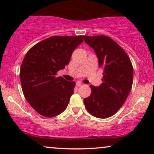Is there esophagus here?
Returning a JSON list of instances; mask_svg holds the SVG:
<instances>
[{
  "mask_svg": "<svg viewBox=\"0 0 154 154\" xmlns=\"http://www.w3.org/2000/svg\"><path fill=\"white\" fill-rule=\"evenodd\" d=\"M75 84H76V85L79 86H79H81L82 85V83H81V81H77L76 83H75Z\"/></svg>",
  "mask_w": 154,
  "mask_h": 154,
  "instance_id": "obj_1",
  "label": "esophagus"
}]
</instances>
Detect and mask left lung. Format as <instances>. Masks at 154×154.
Masks as SVG:
<instances>
[{
  "label": "left lung",
  "mask_w": 154,
  "mask_h": 154,
  "mask_svg": "<svg viewBox=\"0 0 154 154\" xmlns=\"http://www.w3.org/2000/svg\"><path fill=\"white\" fill-rule=\"evenodd\" d=\"M84 41L93 48L103 70L102 83L91 85L92 93L83 102L87 111L99 119L114 115L129 95L133 81V68L123 48L106 35L87 36Z\"/></svg>",
  "instance_id": "1"
}]
</instances>
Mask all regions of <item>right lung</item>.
Wrapping results in <instances>:
<instances>
[{
    "instance_id": "1",
    "label": "right lung",
    "mask_w": 154,
    "mask_h": 154,
    "mask_svg": "<svg viewBox=\"0 0 154 154\" xmlns=\"http://www.w3.org/2000/svg\"><path fill=\"white\" fill-rule=\"evenodd\" d=\"M82 35L48 38L27 52L20 67L23 93L32 108L45 117H54L66 109L73 94L74 81H67L57 73L69 63Z\"/></svg>"
}]
</instances>
